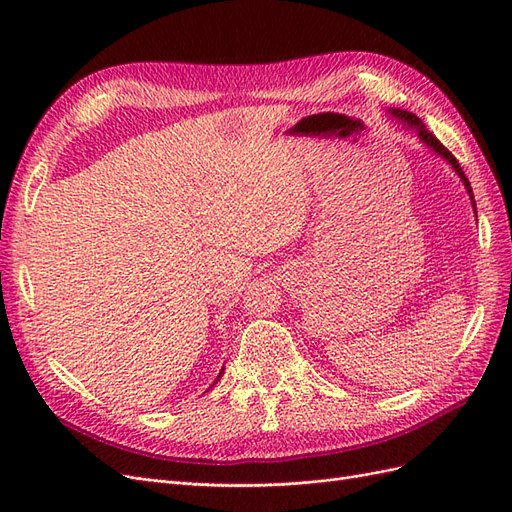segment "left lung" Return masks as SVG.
I'll list each match as a JSON object with an SVG mask.
<instances>
[{"label":"left lung","instance_id":"obj_1","mask_svg":"<svg viewBox=\"0 0 512 512\" xmlns=\"http://www.w3.org/2000/svg\"><path fill=\"white\" fill-rule=\"evenodd\" d=\"M389 113H391V117H395V119H399L401 123H404V126H406L408 130H414V132L418 134V138H421L423 145H427L433 153H438L440 158H444L448 164H451V168L459 175V179L463 181V185H466V192L470 194V203H472L474 213H476V203H474V194H472V188H470V181H468L466 175H463V170H461L459 162L455 160L453 153L448 151V149L438 141V138L433 136V134L423 126V121L418 119L416 115H412V113H408V111H401V108H389Z\"/></svg>","mask_w":512,"mask_h":512}]
</instances>
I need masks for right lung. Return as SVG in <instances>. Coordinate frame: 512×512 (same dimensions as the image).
Instances as JSON below:
<instances>
[{
	"instance_id": "add662e5",
	"label": "right lung",
	"mask_w": 512,
	"mask_h": 512,
	"mask_svg": "<svg viewBox=\"0 0 512 512\" xmlns=\"http://www.w3.org/2000/svg\"><path fill=\"white\" fill-rule=\"evenodd\" d=\"M222 374H224V367H222V371H220V376H222ZM220 376H218V380H220ZM218 380H215L213 384H218Z\"/></svg>"
}]
</instances>
